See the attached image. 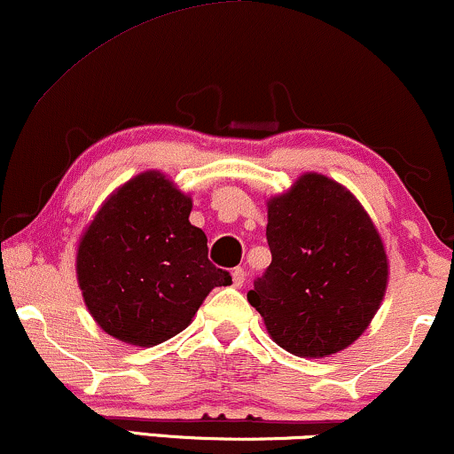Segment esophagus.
Here are the masks:
<instances>
[{"label": "esophagus", "instance_id": "1", "mask_svg": "<svg viewBox=\"0 0 454 454\" xmlns=\"http://www.w3.org/2000/svg\"><path fill=\"white\" fill-rule=\"evenodd\" d=\"M231 278H233V286H242L244 284V279H246V271L242 270V267H236V270H233V273H231Z\"/></svg>", "mask_w": 454, "mask_h": 454}]
</instances>
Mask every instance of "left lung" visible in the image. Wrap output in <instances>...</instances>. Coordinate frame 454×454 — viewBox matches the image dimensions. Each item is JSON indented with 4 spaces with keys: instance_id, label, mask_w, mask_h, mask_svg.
I'll return each mask as SVG.
<instances>
[{
    "instance_id": "1",
    "label": "left lung",
    "mask_w": 454,
    "mask_h": 454,
    "mask_svg": "<svg viewBox=\"0 0 454 454\" xmlns=\"http://www.w3.org/2000/svg\"><path fill=\"white\" fill-rule=\"evenodd\" d=\"M271 265L248 293L271 339L294 356L326 357L371 324L387 286V256L354 195L305 175L267 204Z\"/></svg>"
}]
</instances>
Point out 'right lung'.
Returning <instances> with one entry per match:
<instances>
[{
  "label": "right lung",
  "mask_w": 454,
  "mask_h": 454,
  "mask_svg": "<svg viewBox=\"0 0 454 454\" xmlns=\"http://www.w3.org/2000/svg\"><path fill=\"white\" fill-rule=\"evenodd\" d=\"M192 198L145 172L105 201L77 250V279L92 317L111 337L151 347L189 326L201 301L231 276L208 259L189 223Z\"/></svg>",
  "instance_id": "obj_1"
}]
</instances>
